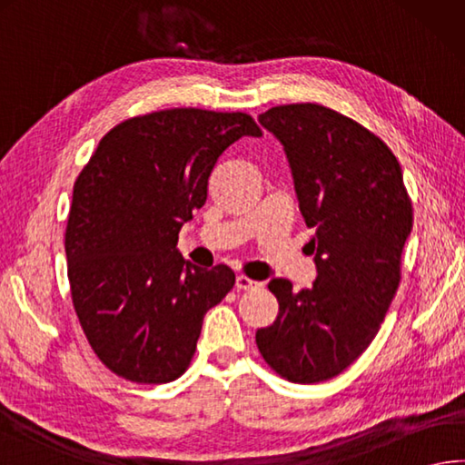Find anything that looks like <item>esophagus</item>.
I'll list each match as a JSON object with an SVG mask.
<instances>
[{
	"label": "esophagus",
	"mask_w": 465,
	"mask_h": 465,
	"mask_svg": "<svg viewBox=\"0 0 465 465\" xmlns=\"http://www.w3.org/2000/svg\"><path fill=\"white\" fill-rule=\"evenodd\" d=\"M259 285H261V283L252 282V279L244 277V275L236 277V289H242V292H247V289H255V287H259Z\"/></svg>",
	"instance_id": "34e87169"
}]
</instances>
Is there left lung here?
<instances>
[{"label": "left lung", "mask_w": 465, "mask_h": 465, "mask_svg": "<svg viewBox=\"0 0 465 465\" xmlns=\"http://www.w3.org/2000/svg\"><path fill=\"white\" fill-rule=\"evenodd\" d=\"M259 124L285 150L318 277L302 292L271 279L279 313L257 330V346L289 382L330 381L371 346L391 308L413 206L397 157L354 119L295 103Z\"/></svg>", "instance_id": "8db88e82"}]
</instances>
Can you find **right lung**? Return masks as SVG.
Returning <instances> with one entry per match:
<instances>
[{
	"instance_id": "add662e5",
	"label": "right lung",
	"mask_w": 465,
	"mask_h": 465,
	"mask_svg": "<svg viewBox=\"0 0 465 465\" xmlns=\"http://www.w3.org/2000/svg\"><path fill=\"white\" fill-rule=\"evenodd\" d=\"M244 135H262L247 113H147L113 127L78 173L64 234L70 295L94 354L121 379L176 381L206 312L232 289L231 267L198 269L176 244L218 157Z\"/></svg>"
}]
</instances>
